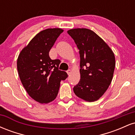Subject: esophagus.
I'll list each match as a JSON object with an SVG mask.
<instances>
[{
  "label": "esophagus",
  "instance_id": "34e87169",
  "mask_svg": "<svg viewBox=\"0 0 135 135\" xmlns=\"http://www.w3.org/2000/svg\"><path fill=\"white\" fill-rule=\"evenodd\" d=\"M66 72H67V74H68V75H70V74H71V73H72V70H68L67 71H66Z\"/></svg>",
  "mask_w": 135,
  "mask_h": 135
}]
</instances>
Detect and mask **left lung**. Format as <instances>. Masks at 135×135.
I'll list each match as a JSON object with an SVG mask.
<instances>
[{
  "instance_id": "obj_1",
  "label": "left lung",
  "mask_w": 135,
  "mask_h": 135,
  "mask_svg": "<svg viewBox=\"0 0 135 135\" xmlns=\"http://www.w3.org/2000/svg\"><path fill=\"white\" fill-rule=\"evenodd\" d=\"M67 32L77 44L80 58V79L74 86V93L86 102L97 101L112 82L115 66L114 52L89 29L72 28Z\"/></svg>"
}]
</instances>
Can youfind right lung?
<instances>
[{"label":"right lung","instance_id":"obj_1","mask_svg":"<svg viewBox=\"0 0 135 135\" xmlns=\"http://www.w3.org/2000/svg\"><path fill=\"white\" fill-rule=\"evenodd\" d=\"M63 32L60 28H47L38 33L23 48L17 60V69L23 87L38 103H49L58 95L60 82L68 77L59 70L60 60H51L49 52Z\"/></svg>","mask_w":135,"mask_h":135}]
</instances>
